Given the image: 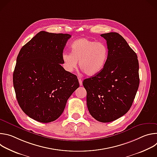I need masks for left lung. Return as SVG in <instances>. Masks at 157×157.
Instances as JSON below:
<instances>
[{
  "instance_id": "1",
  "label": "left lung",
  "mask_w": 157,
  "mask_h": 157,
  "mask_svg": "<svg viewBox=\"0 0 157 157\" xmlns=\"http://www.w3.org/2000/svg\"><path fill=\"white\" fill-rule=\"evenodd\" d=\"M71 36L41 31L17 56L13 73L16 98L21 110L38 122L56 120L79 86L77 76L61 66L64 48Z\"/></svg>"
}]
</instances>
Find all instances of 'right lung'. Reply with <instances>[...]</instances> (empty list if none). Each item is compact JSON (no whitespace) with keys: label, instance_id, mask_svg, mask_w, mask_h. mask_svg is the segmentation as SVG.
Returning <instances> with one entry per match:
<instances>
[{"label":"right lung","instance_id":"1","mask_svg":"<svg viewBox=\"0 0 157 157\" xmlns=\"http://www.w3.org/2000/svg\"><path fill=\"white\" fill-rule=\"evenodd\" d=\"M107 43L108 55L102 70L83 81L89 113L98 121L109 122L125 114L139 86L137 54L119 33L101 35Z\"/></svg>","mask_w":157,"mask_h":157}]
</instances>
